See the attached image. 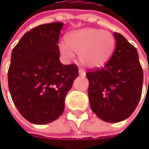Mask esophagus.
<instances>
[{
  "mask_svg": "<svg viewBox=\"0 0 149 149\" xmlns=\"http://www.w3.org/2000/svg\"><path fill=\"white\" fill-rule=\"evenodd\" d=\"M79 74L80 76H85V72L83 70L79 69Z\"/></svg>",
  "mask_w": 149,
  "mask_h": 149,
  "instance_id": "esophagus-1",
  "label": "esophagus"
}]
</instances>
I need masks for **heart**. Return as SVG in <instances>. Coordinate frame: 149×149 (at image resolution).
Segmentation results:
<instances>
[{"mask_svg":"<svg viewBox=\"0 0 149 149\" xmlns=\"http://www.w3.org/2000/svg\"><path fill=\"white\" fill-rule=\"evenodd\" d=\"M66 44L60 42L59 50L67 59L79 54L81 65L88 69L104 66L111 57L114 48V39L111 33L95 28H84L69 33Z\"/></svg>","mask_w":149,"mask_h":149,"instance_id":"heart-1","label":"heart"}]
</instances>
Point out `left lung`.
<instances>
[{
    "instance_id": "8db88e82",
    "label": "left lung",
    "mask_w": 149,
    "mask_h": 149,
    "mask_svg": "<svg viewBox=\"0 0 149 149\" xmlns=\"http://www.w3.org/2000/svg\"><path fill=\"white\" fill-rule=\"evenodd\" d=\"M116 47L109 61L101 70L87 72L90 107L108 123L123 121L138 105L143 73L138 51L121 34L114 32Z\"/></svg>"
}]
</instances>
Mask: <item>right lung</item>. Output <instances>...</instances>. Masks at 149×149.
Returning a JSON list of instances; mask_svg holds the SVG:
<instances>
[{
	"label": "right lung",
	"mask_w": 149,
	"mask_h": 149,
	"mask_svg": "<svg viewBox=\"0 0 149 149\" xmlns=\"http://www.w3.org/2000/svg\"><path fill=\"white\" fill-rule=\"evenodd\" d=\"M64 23L53 22L27 31L11 52L8 86L20 113L35 124L56 120L79 71L60 61L59 36Z\"/></svg>",
	"instance_id": "1"
}]
</instances>
